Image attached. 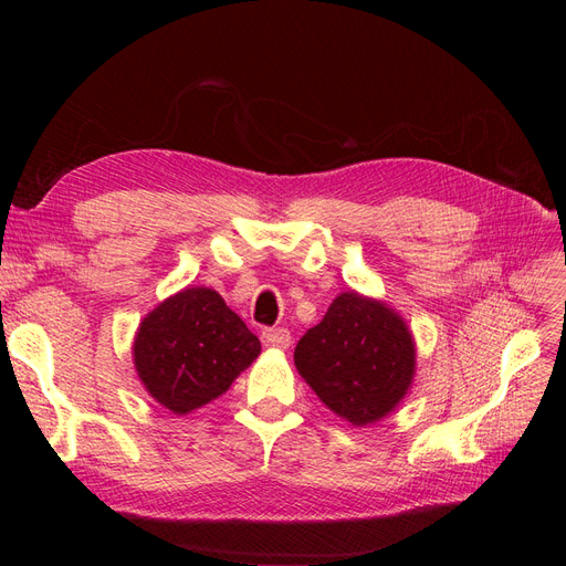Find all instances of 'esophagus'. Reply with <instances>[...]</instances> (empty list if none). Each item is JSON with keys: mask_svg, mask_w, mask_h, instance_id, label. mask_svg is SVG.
I'll list each match as a JSON object with an SVG mask.
<instances>
[{"mask_svg": "<svg viewBox=\"0 0 566 566\" xmlns=\"http://www.w3.org/2000/svg\"><path fill=\"white\" fill-rule=\"evenodd\" d=\"M290 331L287 328H266L262 333V342L264 347H273V349H287L290 347Z\"/></svg>", "mask_w": 566, "mask_h": 566, "instance_id": "1", "label": "esophagus"}]
</instances>
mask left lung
Listing matches in <instances>:
<instances>
[{
    "instance_id": "left-lung-1",
    "label": "left lung",
    "mask_w": 566,
    "mask_h": 566,
    "mask_svg": "<svg viewBox=\"0 0 566 566\" xmlns=\"http://www.w3.org/2000/svg\"><path fill=\"white\" fill-rule=\"evenodd\" d=\"M295 366L333 413L361 427L403 399L416 347L401 316L385 304L342 293L297 342Z\"/></svg>"
}]
</instances>
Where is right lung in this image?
I'll return each mask as SVG.
<instances>
[{"instance_id": "add662e5", "label": "right lung", "mask_w": 566, "mask_h": 566, "mask_svg": "<svg viewBox=\"0 0 566 566\" xmlns=\"http://www.w3.org/2000/svg\"><path fill=\"white\" fill-rule=\"evenodd\" d=\"M262 347L210 287H186L153 310L134 339V366L148 394L172 413L221 397Z\"/></svg>"}]
</instances>
